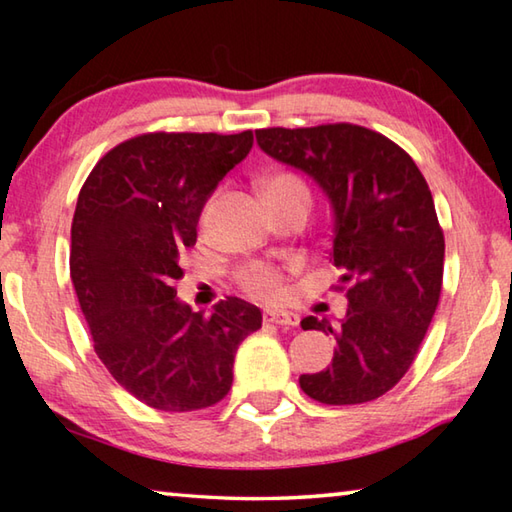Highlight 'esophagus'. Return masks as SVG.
Returning a JSON list of instances; mask_svg holds the SVG:
<instances>
[{
  "mask_svg": "<svg viewBox=\"0 0 512 512\" xmlns=\"http://www.w3.org/2000/svg\"><path fill=\"white\" fill-rule=\"evenodd\" d=\"M264 320L266 323H273L280 327H296L300 323L298 314H293V311H282V309H266Z\"/></svg>",
  "mask_w": 512,
  "mask_h": 512,
  "instance_id": "34e87169",
  "label": "esophagus"
}]
</instances>
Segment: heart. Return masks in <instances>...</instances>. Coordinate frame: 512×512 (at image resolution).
Here are the masks:
<instances>
[{
  "mask_svg": "<svg viewBox=\"0 0 512 512\" xmlns=\"http://www.w3.org/2000/svg\"><path fill=\"white\" fill-rule=\"evenodd\" d=\"M264 192L268 201H280V198L305 194L309 196L305 183L300 178L291 176V173H277V176L268 178L264 185ZM237 280L241 289L250 293L259 300H280L284 296V275L277 266L271 264H248L239 271Z\"/></svg>",
  "mask_w": 512,
  "mask_h": 512,
  "instance_id": "heart-1",
  "label": "heart"
}]
</instances>
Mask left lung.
I'll return each mask as SVG.
<instances>
[{
  "mask_svg": "<svg viewBox=\"0 0 512 512\" xmlns=\"http://www.w3.org/2000/svg\"><path fill=\"white\" fill-rule=\"evenodd\" d=\"M273 160L314 180L332 207V259L348 311L339 323L307 316L302 329L334 336L332 366L300 375L323 404L377 400L418 354L443 287L445 237L429 185L411 155L354 124L262 128Z\"/></svg>",
  "mask_w": 512,
  "mask_h": 512,
  "instance_id": "8db88e82",
  "label": "left lung"
}]
</instances>
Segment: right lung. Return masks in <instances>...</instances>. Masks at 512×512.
I'll return each instance as SVG.
<instances>
[{
    "mask_svg": "<svg viewBox=\"0 0 512 512\" xmlns=\"http://www.w3.org/2000/svg\"><path fill=\"white\" fill-rule=\"evenodd\" d=\"M250 149L253 131L133 137L103 155L76 201L69 273L94 352L151 409L221 402L239 343L262 327V311L241 298L210 316L176 298L203 205Z\"/></svg>",
    "mask_w": 512,
    "mask_h": 512,
    "instance_id": "add662e5",
    "label": "right lung"
}]
</instances>
